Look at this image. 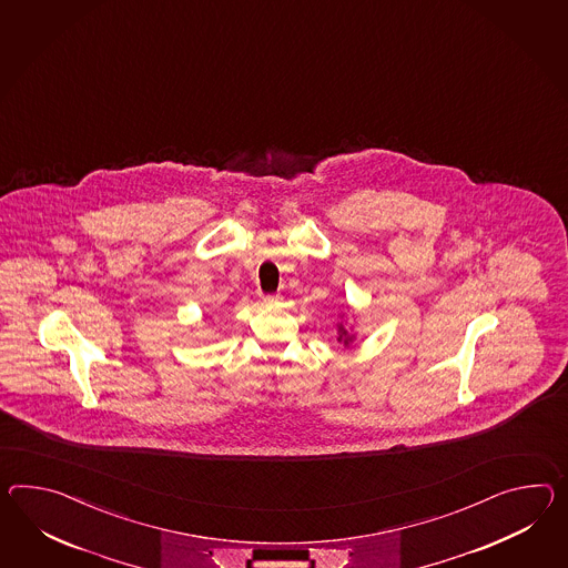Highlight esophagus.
Returning <instances> with one entry per match:
<instances>
[{"label":"esophagus","instance_id":"esophagus-1","mask_svg":"<svg viewBox=\"0 0 568 568\" xmlns=\"http://www.w3.org/2000/svg\"><path fill=\"white\" fill-rule=\"evenodd\" d=\"M263 302H264V305L277 304L278 295H264Z\"/></svg>","mask_w":568,"mask_h":568}]
</instances>
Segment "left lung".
I'll return each instance as SVG.
<instances>
[{"label": "left lung", "instance_id": "8db88e82", "mask_svg": "<svg viewBox=\"0 0 568 568\" xmlns=\"http://www.w3.org/2000/svg\"><path fill=\"white\" fill-rule=\"evenodd\" d=\"M343 316H345V314H343ZM343 316H341V318H343ZM336 328H338V338H336V341L343 343L345 346L353 345V341H355V336H357V334L353 333V328H351V326L345 328L343 322H338Z\"/></svg>", "mask_w": 568, "mask_h": 568}]
</instances>
